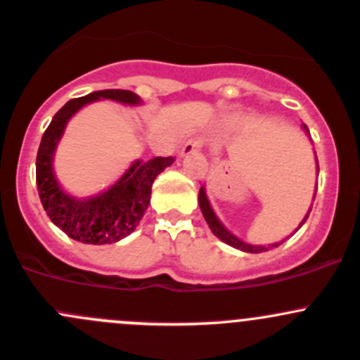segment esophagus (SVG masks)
<instances>
[{
    "label": "esophagus",
    "instance_id": "esophagus-1",
    "mask_svg": "<svg viewBox=\"0 0 360 360\" xmlns=\"http://www.w3.org/2000/svg\"><path fill=\"white\" fill-rule=\"evenodd\" d=\"M202 139L200 137H191V139H188L186 143L183 144V150H181V157H188V155H193L197 153L198 150L202 148Z\"/></svg>",
    "mask_w": 360,
    "mask_h": 360
}]
</instances>
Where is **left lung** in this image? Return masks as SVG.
I'll list each match as a JSON object with an SVG mask.
<instances>
[{
  "instance_id": "8db88e82",
  "label": "left lung",
  "mask_w": 360,
  "mask_h": 360,
  "mask_svg": "<svg viewBox=\"0 0 360 360\" xmlns=\"http://www.w3.org/2000/svg\"><path fill=\"white\" fill-rule=\"evenodd\" d=\"M303 129H304V132L308 134L307 125H303ZM308 136H310V134H308ZM315 193H317V188H315ZM198 203H200L202 214H203V217H205L207 224H209L210 231H212V233L216 235V237L219 238V240H223L224 244L231 245V248L240 249V250H244V252H252V254H257V252H266V250H270V249H274V248H278V245H281L282 242H284V240H282V242H275V244H268V245H252V244H245V242H242L240 238L235 237L233 233H230V231H228L226 228L223 226V223H221V221L217 219V216H216V214H214L212 207H210L209 200H207V195H205V190H203V186L200 188V191H198ZM310 210H311V209H308L307 216H304V219L301 221L300 226L296 228V231L300 230V228L303 226V224H304V221L308 219V216H310ZM296 231H294V233H296Z\"/></svg>"
}]
</instances>
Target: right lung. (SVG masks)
Returning <instances> with one entry per match:
<instances>
[{"instance_id": "add662e5", "label": "right lung", "mask_w": 360, "mask_h": 360, "mask_svg": "<svg viewBox=\"0 0 360 360\" xmlns=\"http://www.w3.org/2000/svg\"><path fill=\"white\" fill-rule=\"evenodd\" d=\"M99 99H111L130 106L141 104L137 94L116 89L99 90L68 101L46 127L36 157L38 195L52 223L72 240L96 245L115 244L136 230L150 205L153 181L165 167L174 163V157H155L148 162L136 160L110 190L97 197L76 198L68 195L53 174V153L71 116L85 104Z\"/></svg>"}]
</instances>
